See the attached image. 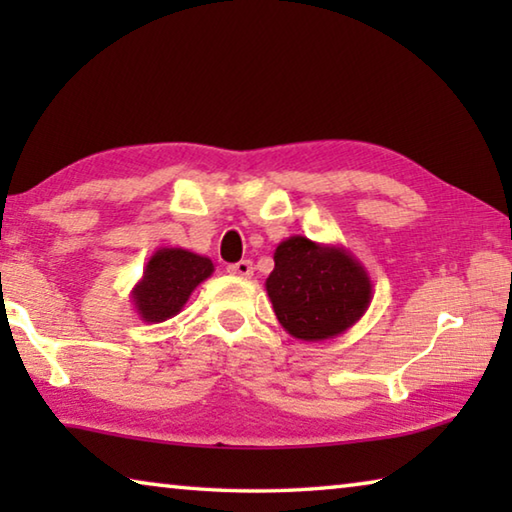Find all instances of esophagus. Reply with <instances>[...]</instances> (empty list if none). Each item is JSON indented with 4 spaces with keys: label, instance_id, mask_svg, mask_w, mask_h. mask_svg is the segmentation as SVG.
I'll return each instance as SVG.
<instances>
[{
    "label": "esophagus",
    "instance_id": "obj_1",
    "mask_svg": "<svg viewBox=\"0 0 512 512\" xmlns=\"http://www.w3.org/2000/svg\"><path fill=\"white\" fill-rule=\"evenodd\" d=\"M228 273L237 277H250L253 275V262H250V259H241V262L228 266Z\"/></svg>",
    "mask_w": 512,
    "mask_h": 512
}]
</instances>
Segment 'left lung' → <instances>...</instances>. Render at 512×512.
I'll list each match as a JSON object with an SVG mask.
<instances>
[{
  "mask_svg": "<svg viewBox=\"0 0 512 512\" xmlns=\"http://www.w3.org/2000/svg\"><path fill=\"white\" fill-rule=\"evenodd\" d=\"M273 259L266 293L284 332L293 339H334L368 311L370 275L343 246L293 235L277 244Z\"/></svg>",
  "mask_w": 512,
  "mask_h": 512,
  "instance_id": "8db88e82",
  "label": "left lung"
}]
</instances>
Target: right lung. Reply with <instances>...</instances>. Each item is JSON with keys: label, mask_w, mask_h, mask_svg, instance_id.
<instances>
[{"label": "right lung", "mask_w": 512, "mask_h": 512, "mask_svg": "<svg viewBox=\"0 0 512 512\" xmlns=\"http://www.w3.org/2000/svg\"><path fill=\"white\" fill-rule=\"evenodd\" d=\"M212 273L210 257L185 248H158L131 291L137 316L144 323L155 325L180 314L194 289Z\"/></svg>", "instance_id": "obj_1"}]
</instances>
